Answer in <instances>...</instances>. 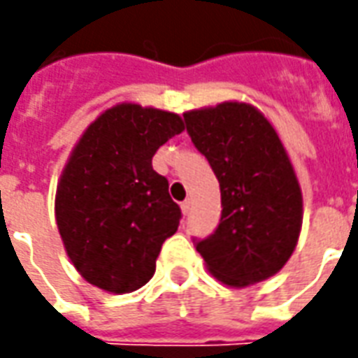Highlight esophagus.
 I'll return each instance as SVG.
<instances>
[{"label": "esophagus", "instance_id": "34e87169", "mask_svg": "<svg viewBox=\"0 0 358 358\" xmlns=\"http://www.w3.org/2000/svg\"><path fill=\"white\" fill-rule=\"evenodd\" d=\"M189 209H192V201H189V199L182 201V213H184V215H187V213H189Z\"/></svg>", "mask_w": 358, "mask_h": 358}]
</instances>
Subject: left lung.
Masks as SVG:
<instances>
[{
  "label": "left lung",
  "mask_w": 358,
  "mask_h": 358,
  "mask_svg": "<svg viewBox=\"0 0 358 358\" xmlns=\"http://www.w3.org/2000/svg\"><path fill=\"white\" fill-rule=\"evenodd\" d=\"M195 149L220 184L217 230L194 240L215 276L234 287L274 276L292 257L303 197L289 157L263 113L226 101L184 113Z\"/></svg>",
  "instance_id": "obj_1"
}]
</instances>
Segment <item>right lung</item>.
Here are the masks:
<instances>
[{
  "label": "right lung",
  "instance_id": "right-lung-1",
  "mask_svg": "<svg viewBox=\"0 0 358 358\" xmlns=\"http://www.w3.org/2000/svg\"><path fill=\"white\" fill-rule=\"evenodd\" d=\"M182 130L174 113L122 103L76 143L57 186L55 218L69 259L90 284L130 293L155 274L182 210L151 159Z\"/></svg>",
  "mask_w": 358,
  "mask_h": 358
}]
</instances>
